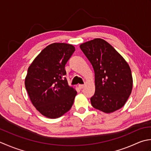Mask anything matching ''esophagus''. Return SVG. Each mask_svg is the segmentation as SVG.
<instances>
[{
	"instance_id": "esophagus-1",
	"label": "esophagus",
	"mask_w": 151,
	"mask_h": 151,
	"mask_svg": "<svg viewBox=\"0 0 151 151\" xmlns=\"http://www.w3.org/2000/svg\"><path fill=\"white\" fill-rule=\"evenodd\" d=\"M84 87H85V85H83V84H80V85H79V88L80 89L83 88Z\"/></svg>"
}]
</instances>
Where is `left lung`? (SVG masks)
Wrapping results in <instances>:
<instances>
[{
  "mask_svg": "<svg viewBox=\"0 0 151 151\" xmlns=\"http://www.w3.org/2000/svg\"><path fill=\"white\" fill-rule=\"evenodd\" d=\"M80 48L94 71L95 93L91 98L92 106L107 113L121 109L130 96L133 86L128 64L103 39L83 43Z\"/></svg>",
  "mask_w": 151,
  "mask_h": 151,
  "instance_id": "8db88e82",
  "label": "left lung"
}]
</instances>
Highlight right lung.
<instances>
[{
	"instance_id": "right-lung-1",
	"label": "right lung",
	"mask_w": 151,
	"mask_h": 151,
	"mask_svg": "<svg viewBox=\"0 0 151 151\" xmlns=\"http://www.w3.org/2000/svg\"><path fill=\"white\" fill-rule=\"evenodd\" d=\"M75 47L64 43L47 46L30 64L25 88L33 106L44 116L56 119L71 109L77 92L65 78V65Z\"/></svg>"
}]
</instances>
